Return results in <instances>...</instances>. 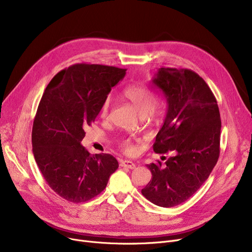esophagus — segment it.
Wrapping results in <instances>:
<instances>
[{
    "label": "esophagus",
    "instance_id": "1",
    "mask_svg": "<svg viewBox=\"0 0 252 252\" xmlns=\"http://www.w3.org/2000/svg\"><path fill=\"white\" fill-rule=\"evenodd\" d=\"M121 166L123 167H127L129 169H134L136 167V164L134 162H131L129 160H122L121 161Z\"/></svg>",
    "mask_w": 252,
    "mask_h": 252
}]
</instances>
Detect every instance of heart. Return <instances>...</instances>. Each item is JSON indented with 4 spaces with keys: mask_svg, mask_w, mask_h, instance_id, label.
I'll return each instance as SVG.
<instances>
[{
    "mask_svg": "<svg viewBox=\"0 0 252 252\" xmlns=\"http://www.w3.org/2000/svg\"><path fill=\"white\" fill-rule=\"evenodd\" d=\"M125 97L134 104L137 110L142 116H153L158 112V103L154 99L152 91L144 85H133L126 88L124 92ZM111 107V98L106 97L101 105L100 115L106 117L108 115ZM119 147L126 154H134L136 149L133 142L129 138H123L118 141Z\"/></svg>",
    "mask_w": 252,
    "mask_h": 252,
    "instance_id": "1",
    "label": "heart"
}]
</instances>
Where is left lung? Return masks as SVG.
Masks as SVG:
<instances>
[{
    "instance_id": "8db88e82",
    "label": "left lung",
    "mask_w": 252,
    "mask_h": 252,
    "mask_svg": "<svg viewBox=\"0 0 252 252\" xmlns=\"http://www.w3.org/2000/svg\"><path fill=\"white\" fill-rule=\"evenodd\" d=\"M152 84L167 103L154 152L168 154L162 164H148L152 179L142 194L161 207L179 205L208 179L220 156V116L217 99L204 79L190 69L161 67Z\"/></svg>"
}]
</instances>
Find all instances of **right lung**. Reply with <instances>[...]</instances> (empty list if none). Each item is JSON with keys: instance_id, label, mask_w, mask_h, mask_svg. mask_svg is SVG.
<instances>
[{"instance_id": "1", "label": "right lung", "mask_w": 252, "mask_h": 252, "mask_svg": "<svg viewBox=\"0 0 252 252\" xmlns=\"http://www.w3.org/2000/svg\"><path fill=\"white\" fill-rule=\"evenodd\" d=\"M126 70L74 64L58 72L44 92L32 126V152L47 184L65 200L81 203L96 197L118 167L112 155L90 154L81 142Z\"/></svg>"}]
</instances>
